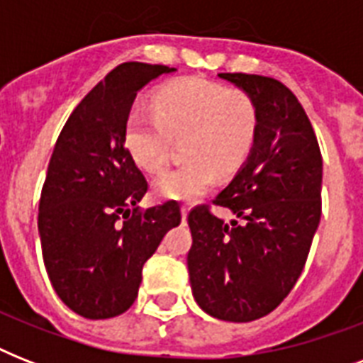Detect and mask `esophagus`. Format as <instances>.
<instances>
[{"mask_svg": "<svg viewBox=\"0 0 363 363\" xmlns=\"http://www.w3.org/2000/svg\"><path fill=\"white\" fill-rule=\"evenodd\" d=\"M188 213H190V207H182L181 209V215H182V220H186Z\"/></svg>", "mask_w": 363, "mask_h": 363, "instance_id": "34e87169", "label": "esophagus"}]
</instances>
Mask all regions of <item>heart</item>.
Wrapping results in <instances>:
<instances>
[{
  "label": "heart",
  "instance_id": "1",
  "mask_svg": "<svg viewBox=\"0 0 363 363\" xmlns=\"http://www.w3.org/2000/svg\"><path fill=\"white\" fill-rule=\"evenodd\" d=\"M154 109L133 107L122 139L128 156L154 173L164 167L169 135L186 133L182 152L188 158L154 181V192L164 199L199 198L213 186L216 167L222 173L238 169L258 128V111L248 94L194 77L160 88Z\"/></svg>",
  "mask_w": 363,
  "mask_h": 363
}]
</instances>
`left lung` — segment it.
<instances>
[{
    "label": "left lung",
    "mask_w": 363,
    "mask_h": 363,
    "mask_svg": "<svg viewBox=\"0 0 363 363\" xmlns=\"http://www.w3.org/2000/svg\"><path fill=\"white\" fill-rule=\"evenodd\" d=\"M218 77L252 98L258 128L245 164L213 201L235 218L228 224L207 205L188 215V273L207 315L250 322L279 307L303 271L320 222L322 156L303 107L282 82Z\"/></svg>",
    "instance_id": "left-lung-1"
}]
</instances>
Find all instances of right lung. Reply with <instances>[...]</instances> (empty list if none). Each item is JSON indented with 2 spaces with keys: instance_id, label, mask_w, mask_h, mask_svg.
I'll use <instances>...</instances> for the list:
<instances>
[{
  "instance_id": "right-lung-1",
  "label": "right lung",
  "mask_w": 363,
  "mask_h": 363,
  "mask_svg": "<svg viewBox=\"0 0 363 363\" xmlns=\"http://www.w3.org/2000/svg\"><path fill=\"white\" fill-rule=\"evenodd\" d=\"M173 71L115 67L71 113L48 162L37 222L43 259L58 298L90 320L130 309L143 265L181 224L177 201L139 211L148 184L122 139L137 92Z\"/></svg>"
}]
</instances>
